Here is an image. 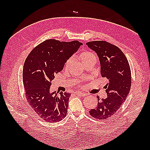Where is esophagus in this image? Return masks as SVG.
I'll list each match as a JSON object with an SVG mask.
<instances>
[{
	"mask_svg": "<svg viewBox=\"0 0 150 150\" xmlns=\"http://www.w3.org/2000/svg\"><path fill=\"white\" fill-rule=\"evenodd\" d=\"M75 95H79V96H80V97H85V96H86L87 95V94L86 93H75Z\"/></svg>",
	"mask_w": 150,
	"mask_h": 150,
	"instance_id": "1",
	"label": "esophagus"
}]
</instances>
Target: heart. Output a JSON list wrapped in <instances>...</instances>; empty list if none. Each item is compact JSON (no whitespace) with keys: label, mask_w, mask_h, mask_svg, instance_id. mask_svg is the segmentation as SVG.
Instances as JSON below:
<instances>
[{"label":"heart","mask_w":150,"mask_h":150,"mask_svg":"<svg viewBox=\"0 0 150 150\" xmlns=\"http://www.w3.org/2000/svg\"><path fill=\"white\" fill-rule=\"evenodd\" d=\"M79 59L81 60V61L83 64H85L86 62H87L93 59H96V56H95V54L91 52H89V51H86V52H82L80 55H79ZM73 60V59L71 57V58H69L66 60L64 65L65 69H68L69 68L70 65H71V64L72 63Z\"/></svg>","instance_id":"1"}]
</instances>
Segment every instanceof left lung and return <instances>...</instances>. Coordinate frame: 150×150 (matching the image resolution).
Instances as JSON below:
<instances>
[{
    "label": "left lung",
    "mask_w": 150,
    "mask_h": 150,
    "mask_svg": "<svg viewBox=\"0 0 150 150\" xmlns=\"http://www.w3.org/2000/svg\"><path fill=\"white\" fill-rule=\"evenodd\" d=\"M86 45L97 53L101 75L108 81L105 86L108 97L100 99L97 96V106L89 113L95 119L105 120L113 115L126 100L131 88V69L125 55L114 44L95 40Z\"/></svg>",
    "instance_id": "8db88e82"
}]
</instances>
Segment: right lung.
I'll list each match as a JSON object with an SVG mask.
<instances>
[{"label": "right lung", "mask_w": 150, "mask_h": 150, "mask_svg": "<svg viewBox=\"0 0 150 150\" xmlns=\"http://www.w3.org/2000/svg\"><path fill=\"white\" fill-rule=\"evenodd\" d=\"M82 45L78 40L60 42L47 39L31 50L25 60L22 79L28 104L44 121L56 122L65 118L71 93L55 92L50 88L66 60Z\"/></svg>", "instance_id": "add662e5"}]
</instances>
